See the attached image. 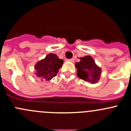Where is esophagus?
Here are the masks:
<instances>
[{
	"instance_id": "1",
	"label": "esophagus",
	"mask_w": 131,
	"mask_h": 131,
	"mask_svg": "<svg viewBox=\"0 0 131 131\" xmlns=\"http://www.w3.org/2000/svg\"><path fill=\"white\" fill-rule=\"evenodd\" d=\"M67 61H70V62H73L74 60L73 59H68V60H67Z\"/></svg>"
}]
</instances>
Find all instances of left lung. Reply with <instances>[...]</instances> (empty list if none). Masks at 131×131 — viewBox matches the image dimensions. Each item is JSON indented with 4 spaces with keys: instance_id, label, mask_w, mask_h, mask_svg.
Listing matches in <instances>:
<instances>
[{
    "instance_id": "obj_1",
    "label": "left lung",
    "mask_w": 131,
    "mask_h": 131,
    "mask_svg": "<svg viewBox=\"0 0 131 131\" xmlns=\"http://www.w3.org/2000/svg\"><path fill=\"white\" fill-rule=\"evenodd\" d=\"M80 59V61L75 63L78 78L92 84L97 83L101 75V68L96 64L91 56H85Z\"/></svg>"
}]
</instances>
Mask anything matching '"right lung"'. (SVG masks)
I'll return each mask as SVG.
<instances>
[{"label":"right lung","mask_w":131,"mask_h":131,"mask_svg":"<svg viewBox=\"0 0 131 131\" xmlns=\"http://www.w3.org/2000/svg\"><path fill=\"white\" fill-rule=\"evenodd\" d=\"M63 60L56 54L49 53L35 64V75L41 81H49L57 75L63 65Z\"/></svg>","instance_id":"add662e5"}]
</instances>
